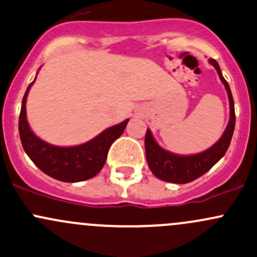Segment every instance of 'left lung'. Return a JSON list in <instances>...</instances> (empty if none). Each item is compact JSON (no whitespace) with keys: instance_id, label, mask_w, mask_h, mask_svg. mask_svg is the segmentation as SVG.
I'll return each mask as SVG.
<instances>
[{"instance_id":"1","label":"left lung","mask_w":257,"mask_h":257,"mask_svg":"<svg viewBox=\"0 0 257 257\" xmlns=\"http://www.w3.org/2000/svg\"><path fill=\"white\" fill-rule=\"evenodd\" d=\"M209 63L215 67L219 79L224 83L228 92L229 104H230V119L226 125L225 132L221 138L213 147L203 153L196 155L181 156L164 150L159 147L158 143L153 138V134L148 129L145 134V154L147 161L151 172L160 180L172 183H188L198 178L209 171L218 161L224 156L231 142L234 128H235V109H234V99L228 82L223 77L220 67L214 59H209Z\"/></svg>"}]
</instances>
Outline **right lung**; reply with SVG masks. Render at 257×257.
I'll return each mask as SVG.
<instances>
[{"label":"right lung","mask_w":257,"mask_h":257,"mask_svg":"<svg viewBox=\"0 0 257 257\" xmlns=\"http://www.w3.org/2000/svg\"><path fill=\"white\" fill-rule=\"evenodd\" d=\"M33 82L24 93L18 124L21 142L27 155L44 174L63 182H80L94 177L106 163L110 145L123 134L129 119L106 129L85 144L70 148L54 147L39 139L27 121L26 102Z\"/></svg>","instance_id":"obj_1"}]
</instances>
